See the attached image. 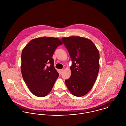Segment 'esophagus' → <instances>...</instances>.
Returning <instances> with one entry per match:
<instances>
[{
	"label": "esophagus",
	"mask_w": 126,
	"mask_h": 126,
	"mask_svg": "<svg viewBox=\"0 0 126 126\" xmlns=\"http://www.w3.org/2000/svg\"><path fill=\"white\" fill-rule=\"evenodd\" d=\"M63 69H60V70H59V73H60V74H61L63 72Z\"/></svg>",
	"instance_id": "1"
}]
</instances>
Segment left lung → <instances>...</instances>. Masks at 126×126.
Wrapping results in <instances>:
<instances>
[{
  "mask_svg": "<svg viewBox=\"0 0 126 126\" xmlns=\"http://www.w3.org/2000/svg\"><path fill=\"white\" fill-rule=\"evenodd\" d=\"M72 61L70 77L65 83L71 93L83 96L92 88L99 70V52L91 40L81 37L62 39Z\"/></svg>",
  "mask_w": 126,
  "mask_h": 126,
  "instance_id": "obj_1",
  "label": "left lung"
}]
</instances>
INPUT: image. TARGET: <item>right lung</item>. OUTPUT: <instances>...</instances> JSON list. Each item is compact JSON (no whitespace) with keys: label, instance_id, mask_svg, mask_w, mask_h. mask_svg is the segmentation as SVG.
Segmentation results:
<instances>
[{"label":"right lung","instance_id":"right-lung-1","mask_svg":"<svg viewBox=\"0 0 126 126\" xmlns=\"http://www.w3.org/2000/svg\"><path fill=\"white\" fill-rule=\"evenodd\" d=\"M62 44L58 38L43 37L32 40L23 49L21 74L34 95L45 97L52 90L59 75L52 57L57 47Z\"/></svg>","mask_w":126,"mask_h":126}]
</instances>
